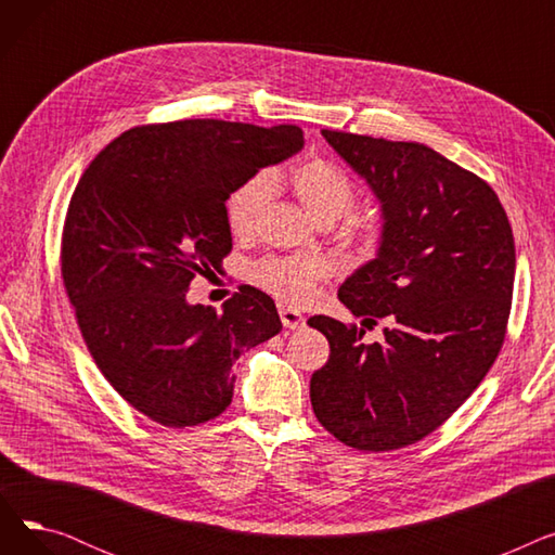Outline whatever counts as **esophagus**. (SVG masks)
<instances>
[{"instance_id":"obj_1","label":"esophagus","mask_w":555,"mask_h":555,"mask_svg":"<svg viewBox=\"0 0 555 555\" xmlns=\"http://www.w3.org/2000/svg\"><path fill=\"white\" fill-rule=\"evenodd\" d=\"M279 314H281V322H283V326H285V328H289V331H299V328H304V326H306V317H304L299 310H293V308H281V310H279Z\"/></svg>"}]
</instances>
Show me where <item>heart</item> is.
Listing matches in <instances>:
<instances>
[{
	"instance_id": "1",
	"label": "heart",
	"mask_w": 555,
	"mask_h": 555,
	"mask_svg": "<svg viewBox=\"0 0 555 555\" xmlns=\"http://www.w3.org/2000/svg\"><path fill=\"white\" fill-rule=\"evenodd\" d=\"M297 197L314 220H337L356 202V186L348 175L324 157H310L289 172ZM274 175L260 170L233 189L224 202L227 227L236 238H245L256 229L260 216L274 197ZM348 238L362 254H371L383 238V224L377 218H356L348 224ZM331 266L319 256L281 258L270 256L251 268V281L272 297L304 306L314 297L317 283L328 279Z\"/></svg>"
}]
</instances>
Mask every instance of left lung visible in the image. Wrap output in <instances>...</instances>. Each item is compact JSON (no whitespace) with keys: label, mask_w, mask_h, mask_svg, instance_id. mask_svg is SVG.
<instances>
[{"label":"left lung","mask_w":555,"mask_h":555,"mask_svg":"<svg viewBox=\"0 0 555 555\" xmlns=\"http://www.w3.org/2000/svg\"><path fill=\"white\" fill-rule=\"evenodd\" d=\"M383 204L377 256L348 276L339 301L385 339L317 314L331 344L310 377L317 421L366 452L412 446L470 398L506 337L515 241L502 202L475 172L416 141L322 130Z\"/></svg>","instance_id":"obj_1"}]
</instances>
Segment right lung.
<instances>
[{
  "label": "right lung",
  "mask_w": 555,
  "mask_h": 555,
  "mask_svg": "<svg viewBox=\"0 0 555 555\" xmlns=\"http://www.w3.org/2000/svg\"><path fill=\"white\" fill-rule=\"evenodd\" d=\"M301 149L297 126L186 119L124 132L82 172L63 229V281L87 351L143 416L166 427L220 416L233 362L283 328L256 287H241L222 314L189 306L186 289L231 251L229 193Z\"/></svg>",
  "instance_id": "obj_1"
}]
</instances>
